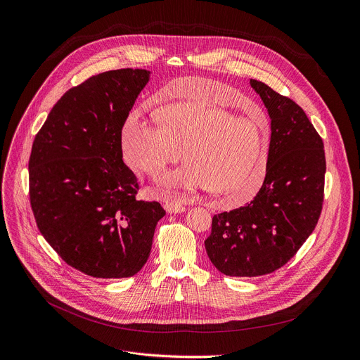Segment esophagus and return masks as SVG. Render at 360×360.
<instances>
[{"instance_id": "obj_1", "label": "esophagus", "mask_w": 360, "mask_h": 360, "mask_svg": "<svg viewBox=\"0 0 360 360\" xmlns=\"http://www.w3.org/2000/svg\"><path fill=\"white\" fill-rule=\"evenodd\" d=\"M163 207H165L167 212H169V214H181V212L186 211V207L182 205L181 202H167Z\"/></svg>"}]
</instances>
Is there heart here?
Masks as SVG:
<instances>
[{
	"instance_id": "heart-1",
	"label": "heart",
	"mask_w": 360,
	"mask_h": 360,
	"mask_svg": "<svg viewBox=\"0 0 360 360\" xmlns=\"http://www.w3.org/2000/svg\"><path fill=\"white\" fill-rule=\"evenodd\" d=\"M178 79L165 87L175 102L156 110V124L129 117L122 127V150L129 167L158 176L181 159L185 165L163 176L168 193L207 188L228 205L250 201L264 184L269 138L245 117L215 102L231 90L224 84L200 86Z\"/></svg>"
}]
</instances>
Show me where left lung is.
Masks as SVG:
<instances>
[{
    "label": "left lung",
    "mask_w": 360,
    "mask_h": 360,
    "mask_svg": "<svg viewBox=\"0 0 360 360\" xmlns=\"http://www.w3.org/2000/svg\"><path fill=\"white\" fill-rule=\"evenodd\" d=\"M250 84L271 120L266 179L248 205L214 215L205 240L211 263L231 277L283 267L313 233L324 191L323 141L304 110L263 82Z\"/></svg>",
    "instance_id": "obj_1"
}]
</instances>
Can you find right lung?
<instances>
[{
  "label": "right lung",
  "mask_w": 360,
  "mask_h": 360,
  "mask_svg": "<svg viewBox=\"0 0 360 360\" xmlns=\"http://www.w3.org/2000/svg\"><path fill=\"white\" fill-rule=\"evenodd\" d=\"M150 72L122 69L63 94L32 142L30 202L40 233L66 263L97 278L132 277L146 264L159 202L135 198L122 127Z\"/></svg>",
  "instance_id": "1"
}]
</instances>
